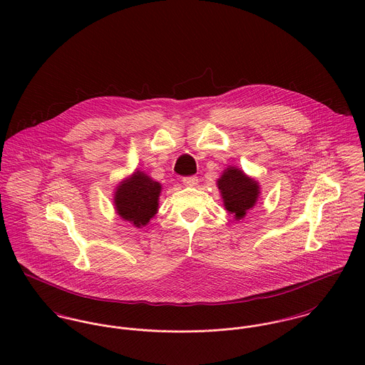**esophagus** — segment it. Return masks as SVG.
Wrapping results in <instances>:
<instances>
[{"mask_svg": "<svg viewBox=\"0 0 365 365\" xmlns=\"http://www.w3.org/2000/svg\"><path fill=\"white\" fill-rule=\"evenodd\" d=\"M182 184L185 187H197L198 185V178L197 177H185V178H182Z\"/></svg>", "mask_w": 365, "mask_h": 365, "instance_id": "1", "label": "esophagus"}]
</instances>
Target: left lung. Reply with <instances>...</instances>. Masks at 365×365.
I'll return each mask as SVG.
<instances>
[{"label":"left lung","mask_w":365,"mask_h":365,"mask_svg":"<svg viewBox=\"0 0 365 365\" xmlns=\"http://www.w3.org/2000/svg\"><path fill=\"white\" fill-rule=\"evenodd\" d=\"M223 207L236 220L243 219L260 198V184L239 167L229 165L216 181Z\"/></svg>","instance_id":"1"}]
</instances>
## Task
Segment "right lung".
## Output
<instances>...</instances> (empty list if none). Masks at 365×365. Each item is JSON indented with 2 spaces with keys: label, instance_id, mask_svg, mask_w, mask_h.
I'll use <instances>...</instances> for the list:
<instances>
[{
  "label": "right lung",
  "instance_id": "1",
  "mask_svg": "<svg viewBox=\"0 0 365 365\" xmlns=\"http://www.w3.org/2000/svg\"><path fill=\"white\" fill-rule=\"evenodd\" d=\"M160 194L161 184L136 168L115 187L113 208L120 219L142 229L156 215Z\"/></svg>",
  "mask_w": 365,
  "mask_h": 365
}]
</instances>
